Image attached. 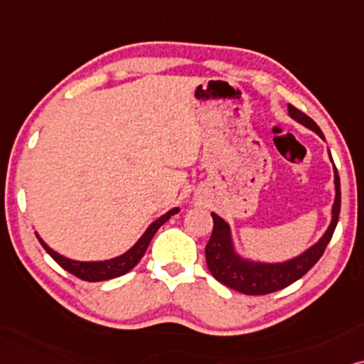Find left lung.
Segmentation results:
<instances>
[{
    "label": "left lung",
    "mask_w": 364,
    "mask_h": 364,
    "mask_svg": "<svg viewBox=\"0 0 364 364\" xmlns=\"http://www.w3.org/2000/svg\"><path fill=\"white\" fill-rule=\"evenodd\" d=\"M288 113L293 119L313 129L314 133L324 139L319 126L309 116L301 113L291 105H288ZM329 158H331V154H329ZM334 190H336V196H334L331 210V223H329L326 232L311 248H308L296 258L283 261V263H259V261L241 258L235 251V246H232L230 225L223 218L218 216L216 213H211L215 225H213L211 238L208 241L205 250L206 264L211 274L225 287L235 289V291L251 294V296L274 293L289 287L318 263V259L321 258L324 250H326L329 240H331L334 228L338 225L341 210V190L336 166H334Z\"/></svg>",
    "instance_id": "1"
}]
</instances>
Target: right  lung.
<instances>
[{
  "label": "right lung",
  "mask_w": 364,
  "mask_h": 364,
  "mask_svg": "<svg viewBox=\"0 0 364 364\" xmlns=\"http://www.w3.org/2000/svg\"><path fill=\"white\" fill-rule=\"evenodd\" d=\"M178 211L179 208H173V210H169L166 215H163L161 218H158L156 221H153L151 225L148 226V230L144 231L141 238L134 243V246H132V248L126 251V253H123L121 256H116V258L105 259V261H75V259L65 258V256H61L60 253H56V251H53L50 246L40 238V236L38 235L36 236L38 240H40V243L43 245V248L46 250V253L50 255L63 269H66L68 273L75 274L76 278L83 281H106V279L118 278V276L126 274L128 271H132L134 266L139 263V259L143 258L144 251H146L149 241L153 240L154 232H156L159 228L169 220V218L176 215Z\"/></svg>",
  "instance_id": "right-lung-1"
}]
</instances>
